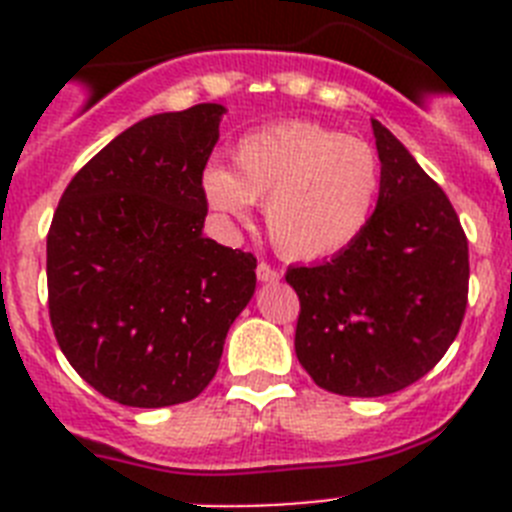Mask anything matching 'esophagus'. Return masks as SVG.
Segmentation results:
<instances>
[{
  "label": "esophagus",
  "mask_w": 512,
  "mask_h": 512,
  "mask_svg": "<svg viewBox=\"0 0 512 512\" xmlns=\"http://www.w3.org/2000/svg\"><path fill=\"white\" fill-rule=\"evenodd\" d=\"M256 277H259V282H279V277H282V274H279V271L274 269L271 264L261 261V264L256 266Z\"/></svg>",
  "instance_id": "esophagus-1"
}]
</instances>
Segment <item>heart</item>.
I'll use <instances>...</instances> for the list:
<instances>
[{
    "label": "heart",
    "instance_id": "obj_1",
    "mask_svg": "<svg viewBox=\"0 0 512 512\" xmlns=\"http://www.w3.org/2000/svg\"><path fill=\"white\" fill-rule=\"evenodd\" d=\"M233 169L207 166V202L230 217L266 202L271 243L292 261L330 259L354 246L372 223L382 189L377 151L318 122L251 130L235 143Z\"/></svg>",
    "mask_w": 512,
    "mask_h": 512
}]
</instances>
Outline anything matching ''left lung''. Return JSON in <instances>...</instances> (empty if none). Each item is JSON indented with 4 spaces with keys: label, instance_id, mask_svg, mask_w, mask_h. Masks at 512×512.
I'll return each instance as SVG.
<instances>
[{
    "label": "left lung",
    "instance_id": "obj_1",
    "mask_svg": "<svg viewBox=\"0 0 512 512\" xmlns=\"http://www.w3.org/2000/svg\"><path fill=\"white\" fill-rule=\"evenodd\" d=\"M382 189L359 241L318 266L287 269L300 297L295 351L312 382L382 397L443 359L464 320L469 246L449 197L372 120Z\"/></svg>",
    "mask_w": 512,
    "mask_h": 512
}]
</instances>
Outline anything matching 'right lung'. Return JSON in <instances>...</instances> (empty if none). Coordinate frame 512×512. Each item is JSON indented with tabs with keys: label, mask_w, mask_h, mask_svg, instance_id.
<instances>
[{
	"label": "right lung",
	"mask_w": 512,
	"mask_h": 512,
	"mask_svg": "<svg viewBox=\"0 0 512 512\" xmlns=\"http://www.w3.org/2000/svg\"><path fill=\"white\" fill-rule=\"evenodd\" d=\"M223 104L135 122L63 192L48 230V310L63 356L130 408L194 400L256 289L253 253L202 235V171Z\"/></svg>",
	"instance_id": "obj_1"
}]
</instances>
